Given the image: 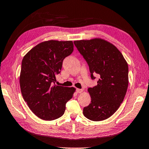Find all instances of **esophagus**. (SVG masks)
Listing matches in <instances>:
<instances>
[{"mask_svg": "<svg viewBox=\"0 0 149 149\" xmlns=\"http://www.w3.org/2000/svg\"><path fill=\"white\" fill-rule=\"evenodd\" d=\"M83 91V89H77V92L78 93H81Z\"/></svg>", "mask_w": 149, "mask_h": 149, "instance_id": "1", "label": "esophagus"}]
</instances>
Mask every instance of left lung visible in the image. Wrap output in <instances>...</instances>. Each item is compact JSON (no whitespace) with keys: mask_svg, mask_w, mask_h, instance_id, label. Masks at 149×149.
<instances>
[{"mask_svg":"<svg viewBox=\"0 0 149 149\" xmlns=\"http://www.w3.org/2000/svg\"><path fill=\"white\" fill-rule=\"evenodd\" d=\"M74 44L89 65L91 77H100L97 85L89 88L91 101L83 113L92 121H102L118 110L128 85V66L122 54L101 38L77 40Z\"/></svg>","mask_w":149,"mask_h":149,"instance_id":"left-lung-1","label":"left lung"}]
</instances>
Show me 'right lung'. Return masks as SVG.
<instances>
[{"mask_svg":"<svg viewBox=\"0 0 149 149\" xmlns=\"http://www.w3.org/2000/svg\"><path fill=\"white\" fill-rule=\"evenodd\" d=\"M74 49L72 41H45L25 55L19 77L21 91L28 107L38 118L54 120L63 115L75 88L53 85L62 62Z\"/></svg>","mask_w":149,"mask_h":149,"instance_id":"1","label":"right lung"}]
</instances>
